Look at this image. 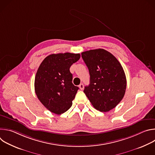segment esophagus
<instances>
[{"instance_id": "34e87169", "label": "esophagus", "mask_w": 155, "mask_h": 155, "mask_svg": "<svg viewBox=\"0 0 155 155\" xmlns=\"http://www.w3.org/2000/svg\"><path fill=\"white\" fill-rule=\"evenodd\" d=\"M78 86H79L80 89L81 90H83L84 89V85H83V83H81Z\"/></svg>"}]
</instances>
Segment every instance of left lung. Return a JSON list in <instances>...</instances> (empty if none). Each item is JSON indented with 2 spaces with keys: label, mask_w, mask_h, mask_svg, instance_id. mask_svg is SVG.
Masks as SVG:
<instances>
[{
  "label": "left lung",
  "mask_w": 155,
  "mask_h": 155,
  "mask_svg": "<svg viewBox=\"0 0 155 155\" xmlns=\"http://www.w3.org/2000/svg\"><path fill=\"white\" fill-rule=\"evenodd\" d=\"M81 57L90 75V83L83 92L96 110L110 111L120 102L126 89L121 64L112 54L101 48L82 52Z\"/></svg>",
  "instance_id": "obj_1"
}]
</instances>
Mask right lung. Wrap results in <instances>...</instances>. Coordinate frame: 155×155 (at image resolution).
Masks as SVG:
<instances>
[{
  "instance_id": "add662e5",
  "label": "right lung",
  "mask_w": 155,
  "mask_h": 155,
  "mask_svg": "<svg viewBox=\"0 0 155 155\" xmlns=\"http://www.w3.org/2000/svg\"><path fill=\"white\" fill-rule=\"evenodd\" d=\"M80 58V54H52L40 64L35 77V92L52 113L61 115L71 107L79 88L72 82L70 68Z\"/></svg>"
}]
</instances>
